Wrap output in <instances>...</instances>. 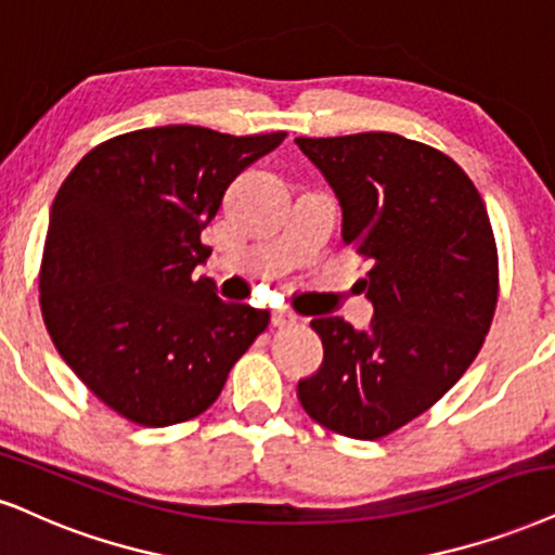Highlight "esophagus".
Segmentation results:
<instances>
[{
  "mask_svg": "<svg viewBox=\"0 0 555 555\" xmlns=\"http://www.w3.org/2000/svg\"><path fill=\"white\" fill-rule=\"evenodd\" d=\"M296 321H298V317L288 309L272 311V324H275V326H291V324H296Z\"/></svg>",
  "mask_w": 555,
  "mask_h": 555,
  "instance_id": "34e87169",
  "label": "esophagus"
}]
</instances>
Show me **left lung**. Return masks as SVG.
Returning a JSON list of instances; mask_svg holds the SVG:
<instances>
[{
    "label": "left lung",
    "mask_w": 555,
    "mask_h": 555,
    "mask_svg": "<svg viewBox=\"0 0 555 555\" xmlns=\"http://www.w3.org/2000/svg\"><path fill=\"white\" fill-rule=\"evenodd\" d=\"M341 208V242L371 259L367 330L311 321L319 371L298 380L321 427L378 440L440 401L481 350L499 262L487 205L457 164L396 133L296 139Z\"/></svg>",
    "instance_id": "1"
}]
</instances>
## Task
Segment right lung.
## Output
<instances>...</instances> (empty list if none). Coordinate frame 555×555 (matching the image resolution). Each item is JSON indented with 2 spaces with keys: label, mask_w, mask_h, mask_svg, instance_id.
<instances>
[{
  "label": "right lung",
  "mask_w": 555,
  "mask_h": 555,
  "mask_svg": "<svg viewBox=\"0 0 555 555\" xmlns=\"http://www.w3.org/2000/svg\"><path fill=\"white\" fill-rule=\"evenodd\" d=\"M285 133L229 135L159 126L100 143L48 216L40 309L66 365L143 427L203 414L267 330L270 311L229 304L195 275L201 231L246 167Z\"/></svg>",
  "instance_id": "right-lung-1"
}]
</instances>
